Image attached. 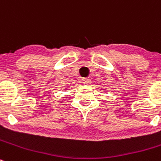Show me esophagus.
Returning <instances> with one entry per match:
<instances>
[{
	"mask_svg": "<svg viewBox=\"0 0 161 161\" xmlns=\"http://www.w3.org/2000/svg\"><path fill=\"white\" fill-rule=\"evenodd\" d=\"M82 81H83L84 84H86V85H90L91 83V80L90 79H83Z\"/></svg>",
	"mask_w": 161,
	"mask_h": 161,
	"instance_id": "1",
	"label": "esophagus"
}]
</instances>
